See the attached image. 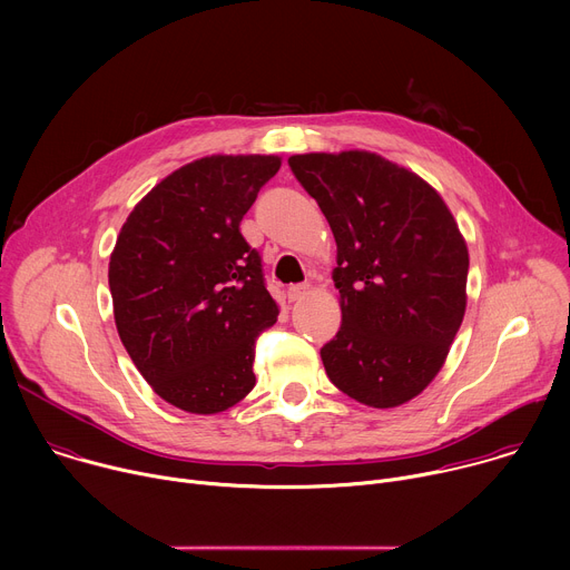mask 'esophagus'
<instances>
[{
	"label": "esophagus",
	"instance_id": "34e87169",
	"mask_svg": "<svg viewBox=\"0 0 570 570\" xmlns=\"http://www.w3.org/2000/svg\"><path fill=\"white\" fill-rule=\"evenodd\" d=\"M306 293H308V286H304V284H295V286H291V288H288V302H299V299H304V297H306Z\"/></svg>",
	"mask_w": 570,
	"mask_h": 570
}]
</instances>
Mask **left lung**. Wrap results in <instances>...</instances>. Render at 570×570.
<instances>
[{"instance_id":"8db88e82","label":"left lung","mask_w":570,"mask_h":570,"mask_svg":"<svg viewBox=\"0 0 570 570\" xmlns=\"http://www.w3.org/2000/svg\"><path fill=\"white\" fill-rule=\"evenodd\" d=\"M327 216L343 324L320 350L332 383L372 409L417 396L440 372L466 306L469 253L440 194L367 150L291 155Z\"/></svg>"}]
</instances>
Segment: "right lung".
<instances>
[{"instance_id": "add662e5", "label": "right lung", "mask_w": 570, "mask_h": 570, "mask_svg": "<svg viewBox=\"0 0 570 570\" xmlns=\"http://www.w3.org/2000/svg\"><path fill=\"white\" fill-rule=\"evenodd\" d=\"M277 155H212L167 176L126 218L110 255L119 338L148 385L196 415L255 387V345L279 308L240 218Z\"/></svg>"}]
</instances>
